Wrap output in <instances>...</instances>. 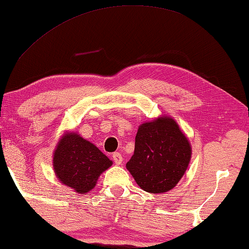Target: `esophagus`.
I'll return each mask as SVG.
<instances>
[{
	"instance_id": "34e87169",
	"label": "esophagus",
	"mask_w": 249,
	"mask_h": 249,
	"mask_svg": "<svg viewBox=\"0 0 249 249\" xmlns=\"http://www.w3.org/2000/svg\"><path fill=\"white\" fill-rule=\"evenodd\" d=\"M112 159L116 164H120L122 162V160H124V158H122V156L119 154V152H114L112 155Z\"/></svg>"
}]
</instances>
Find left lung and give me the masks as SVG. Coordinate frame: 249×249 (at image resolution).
Returning <instances> with one entry per match:
<instances>
[{"label": "left lung", "mask_w": 249, "mask_h": 249, "mask_svg": "<svg viewBox=\"0 0 249 249\" xmlns=\"http://www.w3.org/2000/svg\"><path fill=\"white\" fill-rule=\"evenodd\" d=\"M189 141L171 118L161 117L138 129L127 169L141 189L161 194L173 189L188 167Z\"/></svg>", "instance_id": "1"}]
</instances>
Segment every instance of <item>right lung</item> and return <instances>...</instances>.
<instances>
[{
	"instance_id": "add662e5",
	"label": "right lung",
	"mask_w": 249,
	"mask_h": 249,
	"mask_svg": "<svg viewBox=\"0 0 249 249\" xmlns=\"http://www.w3.org/2000/svg\"><path fill=\"white\" fill-rule=\"evenodd\" d=\"M53 164L61 182L75 193L86 194L94 188L99 176L112 161L89 141L76 133H68L55 149Z\"/></svg>"
}]
</instances>
